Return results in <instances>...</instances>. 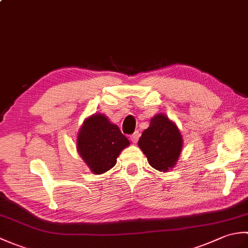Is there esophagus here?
Here are the masks:
<instances>
[{
	"label": "esophagus",
	"instance_id": "esophagus-1",
	"mask_svg": "<svg viewBox=\"0 0 248 248\" xmlns=\"http://www.w3.org/2000/svg\"><path fill=\"white\" fill-rule=\"evenodd\" d=\"M140 132H139V131H136V132L134 133V134H132V135H131L130 136V140H132V143L133 144H136V143H138V140H139V139H140Z\"/></svg>",
	"mask_w": 248,
	"mask_h": 248
}]
</instances>
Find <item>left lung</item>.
<instances>
[{"instance_id": "1", "label": "left lung", "mask_w": 248, "mask_h": 248, "mask_svg": "<svg viewBox=\"0 0 248 248\" xmlns=\"http://www.w3.org/2000/svg\"><path fill=\"white\" fill-rule=\"evenodd\" d=\"M139 147L151 167L159 171H170L181 155L183 138L180 130L165 114L159 113L150 119V124L139 140Z\"/></svg>"}]
</instances>
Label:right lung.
<instances>
[{
	"instance_id": "right-lung-1",
	"label": "right lung",
	"mask_w": 248,
	"mask_h": 248,
	"mask_svg": "<svg viewBox=\"0 0 248 248\" xmlns=\"http://www.w3.org/2000/svg\"><path fill=\"white\" fill-rule=\"evenodd\" d=\"M77 138L78 155L94 175H101L113 168L120 152L130 145L118 125L99 113L85 118Z\"/></svg>"
}]
</instances>
